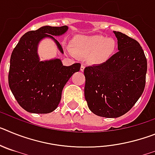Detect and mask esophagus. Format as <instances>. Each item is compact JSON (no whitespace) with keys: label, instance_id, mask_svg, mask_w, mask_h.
Here are the masks:
<instances>
[{"label":"esophagus","instance_id":"obj_1","mask_svg":"<svg viewBox=\"0 0 155 155\" xmlns=\"http://www.w3.org/2000/svg\"><path fill=\"white\" fill-rule=\"evenodd\" d=\"M84 68H85V67H84V64H81V71H84Z\"/></svg>","mask_w":155,"mask_h":155}]
</instances>
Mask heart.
I'll list each match as a JSON object with an SVG mask.
<instances>
[{"label":"heart","mask_w":155,"mask_h":155,"mask_svg":"<svg viewBox=\"0 0 155 155\" xmlns=\"http://www.w3.org/2000/svg\"><path fill=\"white\" fill-rule=\"evenodd\" d=\"M116 48L113 39L101 35L80 36L75 39L73 52L80 57H87L94 64H102L109 60Z\"/></svg>","instance_id":"b5f03b06"}]
</instances>
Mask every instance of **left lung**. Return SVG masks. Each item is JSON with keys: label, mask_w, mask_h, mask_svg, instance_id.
Wrapping results in <instances>:
<instances>
[{"label": "left lung", "mask_w": 155, "mask_h": 155, "mask_svg": "<svg viewBox=\"0 0 155 155\" xmlns=\"http://www.w3.org/2000/svg\"><path fill=\"white\" fill-rule=\"evenodd\" d=\"M118 50L106 62L84 68V97L94 114L117 118L127 113L144 90L147 59L139 42L113 31Z\"/></svg>", "instance_id": "1"}]
</instances>
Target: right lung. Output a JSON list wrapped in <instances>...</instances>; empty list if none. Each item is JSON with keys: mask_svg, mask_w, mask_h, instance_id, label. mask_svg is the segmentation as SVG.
<instances>
[{"mask_svg": "<svg viewBox=\"0 0 155 155\" xmlns=\"http://www.w3.org/2000/svg\"><path fill=\"white\" fill-rule=\"evenodd\" d=\"M68 30L67 25H46L28 31L12 51L8 84L19 105L28 113L45 114L55 110L64 85L74 73L80 71V64L66 67L61 59L41 61L38 55L39 42L45 38L53 40L64 53L61 45L53 36L64 35Z\"/></svg>", "mask_w": 155, "mask_h": 155, "instance_id": "add662e5", "label": "right lung"}]
</instances>
